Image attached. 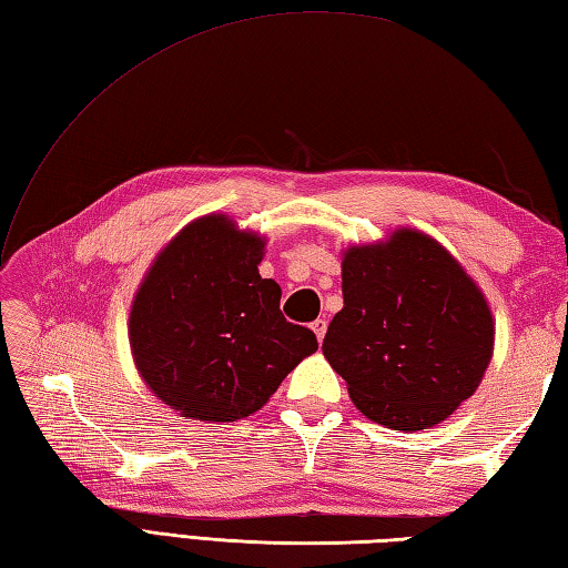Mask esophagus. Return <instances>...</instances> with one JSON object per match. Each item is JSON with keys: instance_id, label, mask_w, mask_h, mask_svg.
I'll use <instances>...</instances> for the list:
<instances>
[{"instance_id": "obj_1", "label": "esophagus", "mask_w": 568, "mask_h": 568, "mask_svg": "<svg viewBox=\"0 0 568 568\" xmlns=\"http://www.w3.org/2000/svg\"><path fill=\"white\" fill-rule=\"evenodd\" d=\"M312 332H315L317 342H322L324 334H327V320H315V322H312Z\"/></svg>"}]
</instances>
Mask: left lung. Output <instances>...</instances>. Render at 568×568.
Instances as JSON below:
<instances>
[{
	"mask_svg": "<svg viewBox=\"0 0 568 568\" xmlns=\"http://www.w3.org/2000/svg\"><path fill=\"white\" fill-rule=\"evenodd\" d=\"M342 293L322 354L371 422L429 429L478 390L496 320L484 291L437 239L400 226L348 246Z\"/></svg>",
	"mask_w": 568,
	"mask_h": 568,
	"instance_id": "left-lung-1",
	"label": "left lung"
}]
</instances>
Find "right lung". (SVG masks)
<instances>
[{"mask_svg": "<svg viewBox=\"0 0 568 568\" xmlns=\"http://www.w3.org/2000/svg\"><path fill=\"white\" fill-rule=\"evenodd\" d=\"M265 236L229 214L185 224L155 253L129 312L143 383L185 419H244L271 400L317 336L281 315V285L261 277Z\"/></svg>", "mask_w": 568, "mask_h": 568, "instance_id": "add662e5", "label": "right lung"}]
</instances>
